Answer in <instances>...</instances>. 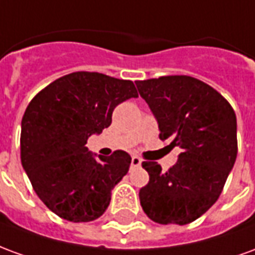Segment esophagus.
Wrapping results in <instances>:
<instances>
[{
  "instance_id": "obj_1",
  "label": "esophagus",
  "mask_w": 255,
  "mask_h": 255,
  "mask_svg": "<svg viewBox=\"0 0 255 255\" xmlns=\"http://www.w3.org/2000/svg\"><path fill=\"white\" fill-rule=\"evenodd\" d=\"M131 165L136 166V168H138V166L142 165V160H140L139 157H136V155H133L132 158H131Z\"/></svg>"
}]
</instances>
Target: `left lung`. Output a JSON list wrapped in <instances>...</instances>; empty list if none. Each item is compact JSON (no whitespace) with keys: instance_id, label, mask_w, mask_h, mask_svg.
<instances>
[{"instance_id":"8db88e82","label":"left lung","mask_w":255,"mask_h":255,"mask_svg":"<svg viewBox=\"0 0 255 255\" xmlns=\"http://www.w3.org/2000/svg\"><path fill=\"white\" fill-rule=\"evenodd\" d=\"M158 122L161 140L182 150L166 172L143 161L149 183L139 190L143 212L158 224H190L219 199L238 154L236 115L199 79L171 75L135 82Z\"/></svg>"}]
</instances>
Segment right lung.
I'll list each match as a JSON object with an SVG mask.
<instances>
[{
	"instance_id": "obj_1",
	"label": "right lung",
	"mask_w": 255,
	"mask_h": 255,
	"mask_svg": "<svg viewBox=\"0 0 255 255\" xmlns=\"http://www.w3.org/2000/svg\"><path fill=\"white\" fill-rule=\"evenodd\" d=\"M136 97L131 80L72 72L31 100L21 119V165L36 195L58 217L89 223L105 213L131 157L116 150L97 160L86 143L111 126L119 104Z\"/></svg>"
}]
</instances>
